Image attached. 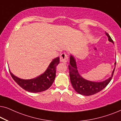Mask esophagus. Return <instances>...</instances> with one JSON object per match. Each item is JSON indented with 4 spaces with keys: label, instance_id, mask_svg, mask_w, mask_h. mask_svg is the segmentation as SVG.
<instances>
[{
    "label": "esophagus",
    "instance_id": "esophagus-1",
    "mask_svg": "<svg viewBox=\"0 0 121 121\" xmlns=\"http://www.w3.org/2000/svg\"><path fill=\"white\" fill-rule=\"evenodd\" d=\"M60 61L64 63H66L68 61V55L66 53L61 54L60 57Z\"/></svg>",
    "mask_w": 121,
    "mask_h": 121
}]
</instances>
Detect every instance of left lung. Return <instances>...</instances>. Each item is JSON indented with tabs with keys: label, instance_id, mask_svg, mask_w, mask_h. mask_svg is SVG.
<instances>
[{
	"label": "left lung",
	"instance_id": "1",
	"mask_svg": "<svg viewBox=\"0 0 121 121\" xmlns=\"http://www.w3.org/2000/svg\"><path fill=\"white\" fill-rule=\"evenodd\" d=\"M106 35L108 37V40L113 43V41L111 37L106 32ZM70 65H68V69L69 72L70 80L72 85L75 91L80 95H95L104 89L110 82L113 75L115 67L112 72V74L110 78L107 80L101 82H91L82 77L79 73L76 64V61L74 56H70ZM116 62L115 63V67Z\"/></svg>",
	"mask_w": 121,
	"mask_h": 121
}]
</instances>
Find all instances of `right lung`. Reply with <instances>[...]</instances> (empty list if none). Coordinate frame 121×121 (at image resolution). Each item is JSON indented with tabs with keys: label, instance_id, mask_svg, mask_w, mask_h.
<instances>
[{
	"label": "right lung",
	"instance_id": "right-lung-1",
	"mask_svg": "<svg viewBox=\"0 0 121 121\" xmlns=\"http://www.w3.org/2000/svg\"><path fill=\"white\" fill-rule=\"evenodd\" d=\"M59 62V57L53 59L44 73L31 79L19 78L13 75L10 70L9 72L12 78L22 89L30 92H40L49 89L53 83L56 76V67Z\"/></svg>",
	"mask_w": 121,
	"mask_h": 121
}]
</instances>
